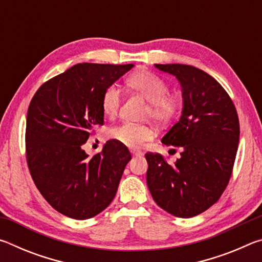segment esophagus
<instances>
[{"label":"esophagus","mask_w":262,"mask_h":262,"mask_svg":"<svg viewBox=\"0 0 262 262\" xmlns=\"http://www.w3.org/2000/svg\"><path fill=\"white\" fill-rule=\"evenodd\" d=\"M130 152H132L133 156H142V155H143V152H142L141 150H135V149L130 150Z\"/></svg>","instance_id":"34e87169"}]
</instances>
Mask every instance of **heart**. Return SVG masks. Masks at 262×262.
I'll return each mask as SVG.
<instances>
[{
  "label": "heart",
  "instance_id": "heart-1",
  "mask_svg": "<svg viewBox=\"0 0 262 262\" xmlns=\"http://www.w3.org/2000/svg\"><path fill=\"white\" fill-rule=\"evenodd\" d=\"M128 85L147 99L151 107L149 115L157 121H168L178 112L180 100L176 96H168V84L158 75L150 72H139L128 79ZM121 104V90L117 85L106 88L101 97V110L108 118L118 114ZM110 136L128 148L137 149L144 142L151 140L154 130L144 125L123 122L110 130Z\"/></svg>",
  "mask_w": 262,
  "mask_h": 262
}]
</instances>
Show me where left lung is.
Here are the masks:
<instances>
[{
  "mask_svg": "<svg viewBox=\"0 0 262 262\" xmlns=\"http://www.w3.org/2000/svg\"><path fill=\"white\" fill-rule=\"evenodd\" d=\"M178 79L183 96L179 121L162 143L181 149L174 164L148 152L147 184L154 201L168 214L189 219L219 200L231 177L239 143L236 107L221 84L187 64H155Z\"/></svg>",
  "mask_w": 262,
  "mask_h": 262,
  "instance_id": "1",
  "label": "left lung"
}]
</instances>
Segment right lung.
<instances>
[{"label": "right lung", "instance_id": "right-lung-1", "mask_svg": "<svg viewBox=\"0 0 262 262\" xmlns=\"http://www.w3.org/2000/svg\"><path fill=\"white\" fill-rule=\"evenodd\" d=\"M134 64L78 63L43 83L26 117V161L35 186L60 214L91 219L110 206L132 156L110 140L89 157L83 150L91 130L104 123L106 88Z\"/></svg>", "mask_w": 262, "mask_h": 262}]
</instances>
